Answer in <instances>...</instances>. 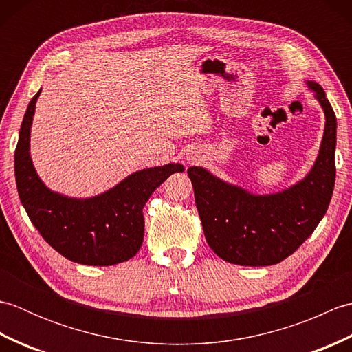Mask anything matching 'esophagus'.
Returning a JSON list of instances; mask_svg holds the SVG:
<instances>
[{"instance_id":"obj_1","label":"esophagus","mask_w":352,"mask_h":352,"mask_svg":"<svg viewBox=\"0 0 352 352\" xmlns=\"http://www.w3.org/2000/svg\"><path fill=\"white\" fill-rule=\"evenodd\" d=\"M188 160H189V162H192V163H193V162H195V160H197V159H195V157H188Z\"/></svg>"}]
</instances>
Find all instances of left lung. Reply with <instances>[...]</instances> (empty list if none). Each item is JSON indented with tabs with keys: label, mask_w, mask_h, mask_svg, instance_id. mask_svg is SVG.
<instances>
[{
	"label": "left lung",
	"mask_w": 352,
	"mask_h": 352,
	"mask_svg": "<svg viewBox=\"0 0 352 352\" xmlns=\"http://www.w3.org/2000/svg\"><path fill=\"white\" fill-rule=\"evenodd\" d=\"M325 115L319 154L310 172L290 188L256 195L201 166L188 175L208 246L233 265L271 266L294 254L327 213L336 182L338 121L324 89L305 81Z\"/></svg>",
	"instance_id": "8db88e82"
}]
</instances>
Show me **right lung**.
Instances as JSON below:
<instances>
[{
  "instance_id": "obj_1",
  "label": "right lung",
  "mask_w": 352,
  "mask_h": 352,
  "mask_svg": "<svg viewBox=\"0 0 352 352\" xmlns=\"http://www.w3.org/2000/svg\"><path fill=\"white\" fill-rule=\"evenodd\" d=\"M30 101L14 151L18 193L30 221L57 252L89 266H111L130 260L144 242L142 214L148 198L166 178L183 172L180 163L133 172L113 188L91 198H72L51 190L37 175L30 155L36 101Z\"/></svg>"
}]
</instances>
